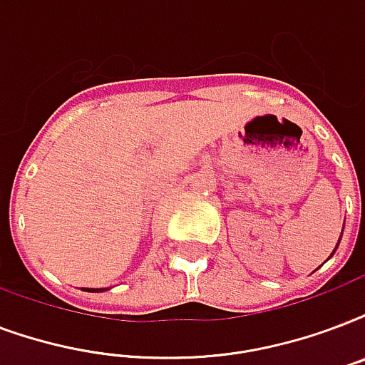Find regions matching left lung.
I'll return each instance as SVG.
<instances>
[{"instance_id": "8db88e82", "label": "left lung", "mask_w": 365, "mask_h": 365, "mask_svg": "<svg viewBox=\"0 0 365 365\" xmlns=\"http://www.w3.org/2000/svg\"><path fill=\"white\" fill-rule=\"evenodd\" d=\"M343 230H344V226H343ZM339 243H341V237H339V241H337V245H335V250H337V247H339ZM335 250H333V252H331V257H333V255H335ZM329 257V258H331Z\"/></svg>"}]
</instances>
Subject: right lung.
I'll return each mask as SVG.
<instances>
[{
  "label": "right lung",
  "instance_id": "right-lung-1",
  "mask_svg": "<svg viewBox=\"0 0 365 365\" xmlns=\"http://www.w3.org/2000/svg\"><path fill=\"white\" fill-rule=\"evenodd\" d=\"M86 291H91V293H101V291H107V289H86Z\"/></svg>",
  "mask_w": 365,
  "mask_h": 365
}]
</instances>
